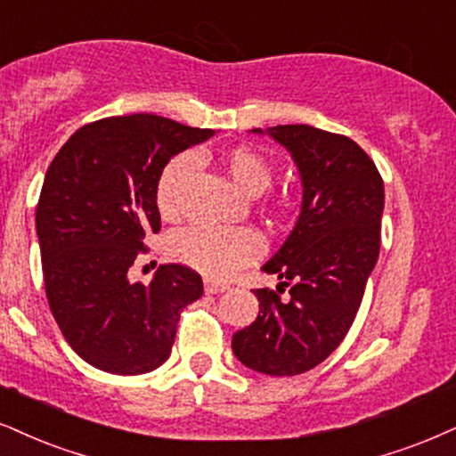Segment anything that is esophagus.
I'll return each mask as SVG.
<instances>
[{
  "mask_svg": "<svg viewBox=\"0 0 456 456\" xmlns=\"http://www.w3.org/2000/svg\"><path fill=\"white\" fill-rule=\"evenodd\" d=\"M226 289H230L226 283H217V281H211V279L205 281L207 294H222V291H226Z\"/></svg>",
  "mask_w": 456,
  "mask_h": 456,
  "instance_id": "1",
  "label": "esophagus"
}]
</instances>
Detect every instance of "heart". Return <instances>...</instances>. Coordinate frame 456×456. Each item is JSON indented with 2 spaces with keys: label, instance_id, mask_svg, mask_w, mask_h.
Here are the masks:
<instances>
[{
  "label": "heart",
  "instance_id": "b5f03b06",
  "mask_svg": "<svg viewBox=\"0 0 456 456\" xmlns=\"http://www.w3.org/2000/svg\"><path fill=\"white\" fill-rule=\"evenodd\" d=\"M222 165L245 194L257 196L273 183V168L249 148H232L222 156ZM196 168V156L177 154L160 171L156 182V207L165 217L179 209V192ZM264 245L251 228L190 226L171 239V256L185 266L211 279H228L262 256Z\"/></svg>",
  "mask_w": 456,
  "mask_h": 456
}]
</instances>
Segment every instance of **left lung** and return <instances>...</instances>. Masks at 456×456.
I'll return each instance as SVG.
<instances>
[{"label":"left lung","mask_w":456,"mask_h":456,"mask_svg":"<svg viewBox=\"0 0 456 456\" xmlns=\"http://www.w3.org/2000/svg\"><path fill=\"white\" fill-rule=\"evenodd\" d=\"M268 133L300 168L302 211L262 268L281 283L254 289L260 314L232 336V351L256 372L296 376L328 359L355 322L379 260L385 185L372 159L345 134L308 125Z\"/></svg>","instance_id":"1"}]
</instances>
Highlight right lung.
<instances>
[{
    "instance_id": "right-lung-1",
    "label": "right lung",
    "mask_w": 456,
    "mask_h": 456,
    "mask_svg": "<svg viewBox=\"0 0 456 456\" xmlns=\"http://www.w3.org/2000/svg\"><path fill=\"white\" fill-rule=\"evenodd\" d=\"M213 133L111 116L77 128L50 162L36 211L48 305L73 351L103 372L165 363L179 314L202 296L200 274L182 264H162L150 285L131 283L128 271L160 230V171Z\"/></svg>"
}]
</instances>
